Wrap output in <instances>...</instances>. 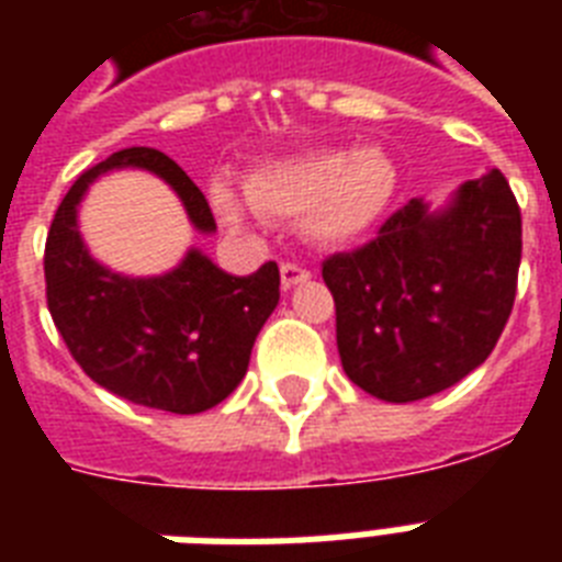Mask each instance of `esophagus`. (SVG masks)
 <instances>
[{"mask_svg": "<svg viewBox=\"0 0 562 562\" xmlns=\"http://www.w3.org/2000/svg\"><path fill=\"white\" fill-rule=\"evenodd\" d=\"M312 273L303 268L300 262H282L280 265V280H282V289H294L300 282H306Z\"/></svg>", "mask_w": 562, "mask_h": 562, "instance_id": "1", "label": "esophagus"}]
</instances>
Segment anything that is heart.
<instances>
[{"instance_id": "1", "label": "heart", "mask_w": 562, "mask_h": 562, "mask_svg": "<svg viewBox=\"0 0 562 562\" xmlns=\"http://www.w3.org/2000/svg\"><path fill=\"white\" fill-rule=\"evenodd\" d=\"M400 192V169L382 148H315L259 162L245 192L227 178L210 183V203L227 227L265 218H303L317 245L359 241L387 215Z\"/></svg>"}]
</instances>
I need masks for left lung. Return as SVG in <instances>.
Returning <instances> with one entry per match:
<instances>
[{
    "label": "left lung",
    "instance_id": "left-lung-1",
    "mask_svg": "<svg viewBox=\"0 0 562 562\" xmlns=\"http://www.w3.org/2000/svg\"><path fill=\"white\" fill-rule=\"evenodd\" d=\"M522 215L498 169L443 210L411 198L379 236L324 262L344 373L384 402H417L487 361L516 297Z\"/></svg>",
    "mask_w": 562,
    "mask_h": 562
}]
</instances>
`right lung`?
Wrapping results in <instances>:
<instances>
[{
    "mask_svg": "<svg viewBox=\"0 0 562 562\" xmlns=\"http://www.w3.org/2000/svg\"><path fill=\"white\" fill-rule=\"evenodd\" d=\"M143 169L166 180L198 233H215L210 203L178 162L125 148L75 180L46 238V300L57 333L92 382L122 400L171 414H201L236 391L259 329L280 303V268L250 277L221 271L198 247L160 277H125L92 259L78 206L92 180Z\"/></svg>",
    "mask_w": 562,
    "mask_h": 562,
    "instance_id": "obj_1",
    "label": "right lung"
}]
</instances>
